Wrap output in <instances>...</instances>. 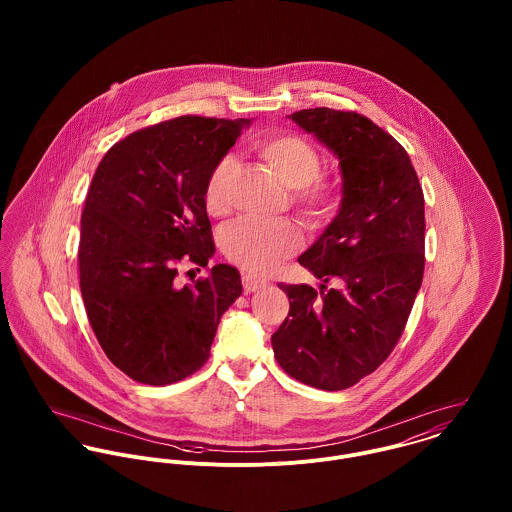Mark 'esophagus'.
<instances>
[{
    "mask_svg": "<svg viewBox=\"0 0 512 512\" xmlns=\"http://www.w3.org/2000/svg\"><path fill=\"white\" fill-rule=\"evenodd\" d=\"M242 284H244V292L250 293L264 288V286H266V280H260V278L252 276V274H244V276H242Z\"/></svg>",
    "mask_w": 512,
    "mask_h": 512,
    "instance_id": "esophagus-1",
    "label": "esophagus"
}]
</instances>
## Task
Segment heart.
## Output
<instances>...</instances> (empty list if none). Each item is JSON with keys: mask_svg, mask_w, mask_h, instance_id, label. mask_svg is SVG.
<instances>
[{"mask_svg": "<svg viewBox=\"0 0 512 512\" xmlns=\"http://www.w3.org/2000/svg\"><path fill=\"white\" fill-rule=\"evenodd\" d=\"M258 155L292 191L293 205L313 222L331 219L341 205V185L321 173L319 149L295 134H274L258 140ZM236 171L234 157H222L205 185V207L220 217L228 211V187ZM301 244V232L292 220L242 219L220 236L224 256L250 274H264Z\"/></svg>", "mask_w": 512, "mask_h": 512, "instance_id": "obj_1", "label": "heart"}]
</instances>
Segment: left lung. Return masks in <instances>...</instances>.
I'll list each match as a JSON object with an SVG mask.
<instances>
[{"label":"left lung","instance_id":"left-lung-1","mask_svg":"<svg viewBox=\"0 0 512 512\" xmlns=\"http://www.w3.org/2000/svg\"><path fill=\"white\" fill-rule=\"evenodd\" d=\"M290 118L337 155L343 199L297 258L319 292L278 284L290 313L272 347L295 380L345 390L388 359L406 327L424 278V193L406 149L363 114L309 108Z\"/></svg>","mask_w":512,"mask_h":512}]
</instances>
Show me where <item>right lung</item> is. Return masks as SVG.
I'll list each match as a JSON object with an SVG mask.
<instances>
[{
  "label": "right lung",
  "instance_id": "add662e5",
  "mask_svg": "<svg viewBox=\"0 0 512 512\" xmlns=\"http://www.w3.org/2000/svg\"><path fill=\"white\" fill-rule=\"evenodd\" d=\"M250 120L179 116L130 134L102 157L78 244L80 292L106 357L132 380L165 386L207 363L222 313L240 297L236 268L177 286L183 262L215 254L205 185Z\"/></svg>",
  "mask_w": 512,
  "mask_h": 512
}]
</instances>
